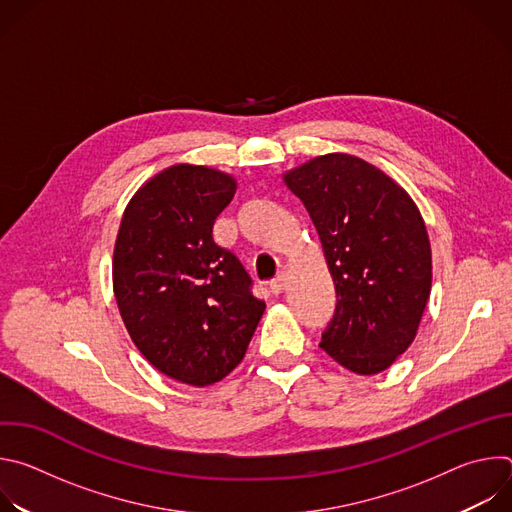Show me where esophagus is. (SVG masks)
<instances>
[{
    "label": "esophagus",
    "mask_w": 512,
    "mask_h": 512,
    "mask_svg": "<svg viewBox=\"0 0 512 512\" xmlns=\"http://www.w3.org/2000/svg\"><path fill=\"white\" fill-rule=\"evenodd\" d=\"M285 287H287V275H285V273L277 275V277L269 283V289H271L273 296H279Z\"/></svg>",
    "instance_id": "1"
}]
</instances>
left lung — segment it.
Listing matches in <instances>:
<instances>
[{
    "label": "left lung",
    "mask_w": 512,
    "mask_h": 512,
    "mask_svg": "<svg viewBox=\"0 0 512 512\" xmlns=\"http://www.w3.org/2000/svg\"><path fill=\"white\" fill-rule=\"evenodd\" d=\"M306 206L336 287L326 350L356 375H377L413 342L431 291V247L411 196L348 154L318 156L283 174Z\"/></svg>",
    "instance_id": "obj_1"
}]
</instances>
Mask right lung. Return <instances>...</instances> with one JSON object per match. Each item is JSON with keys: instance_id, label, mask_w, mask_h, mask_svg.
<instances>
[{"instance_id": "right-lung-1", "label": "right lung", "mask_w": 512, "mask_h": 512, "mask_svg": "<svg viewBox=\"0 0 512 512\" xmlns=\"http://www.w3.org/2000/svg\"><path fill=\"white\" fill-rule=\"evenodd\" d=\"M235 190L225 172L170 166L133 194L115 241L113 291L133 344L192 387L237 367L265 310L241 261L212 241Z\"/></svg>"}]
</instances>
